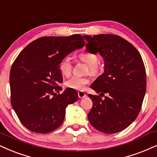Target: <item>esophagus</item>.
Masks as SVG:
<instances>
[{
    "instance_id": "obj_1",
    "label": "esophagus",
    "mask_w": 157,
    "mask_h": 157,
    "mask_svg": "<svg viewBox=\"0 0 157 157\" xmlns=\"http://www.w3.org/2000/svg\"><path fill=\"white\" fill-rule=\"evenodd\" d=\"M78 97L80 99H82V98H84L86 97V94L83 93V92H81V91H79L78 92Z\"/></svg>"
}]
</instances>
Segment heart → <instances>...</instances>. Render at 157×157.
<instances>
[{
	"mask_svg": "<svg viewBox=\"0 0 157 157\" xmlns=\"http://www.w3.org/2000/svg\"><path fill=\"white\" fill-rule=\"evenodd\" d=\"M79 58L88 65L90 73L93 75H97L99 71V67L98 65L99 58L97 54L91 52H83L79 55ZM59 70L63 76H70L72 71V63L69 56H66L62 58L58 64ZM89 83V80L86 77H72L66 82V86L70 89L76 90H83L86 86Z\"/></svg>",
	"mask_w": 157,
	"mask_h": 157,
	"instance_id": "heart-1",
	"label": "heart"
}]
</instances>
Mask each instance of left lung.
Here are the masks:
<instances>
[{
  "label": "left lung",
  "mask_w": 157,
  "mask_h": 157,
  "mask_svg": "<svg viewBox=\"0 0 157 157\" xmlns=\"http://www.w3.org/2000/svg\"><path fill=\"white\" fill-rule=\"evenodd\" d=\"M83 38L88 42L86 50L99 52L105 61V72L90 86L100 94L88 95L93 101L88 120L101 132H118L136 119L142 107L146 90L142 57L131 43L119 36L99 34Z\"/></svg>",
  "instance_id": "8db88e82"
}]
</instances>
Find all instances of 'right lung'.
Returning <instances> with one entry per match:
<instances>
[{
	"label": "right lung",
	"instance_id": "right-lung-1",
	"mask_svg": "<svg viewBox=\"0 0 157 157\" xmlns=\"http://www.w3.org/2000/svg\"><path fill=\"white\" fill-rule=\"evenodd\" d=\"M79 34L44 36L21 51L10 71L11 104L25 127L48 133L61 125L69 105L78 99L75 90L60 94L63 77L58 68L62 58L84 47Z\"/></svg>",
	"mask_w": 157,
	"mask_h": 157
}]
</instances>
